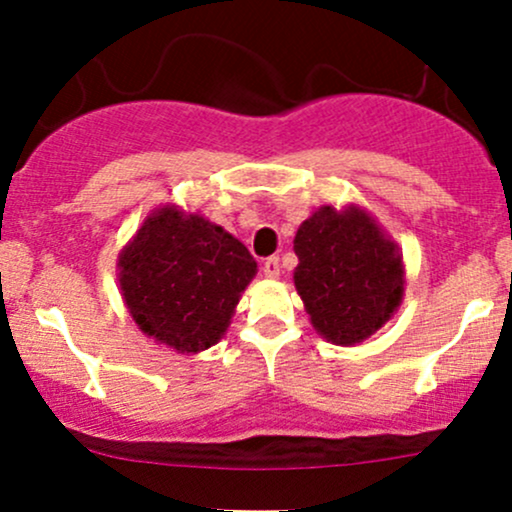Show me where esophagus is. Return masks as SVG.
<instances>
[{
    "mask_svg": "<svg viewBox=\"0 0 512 512\" xmlns=\"http://www.w3.org/2000/svg\"><path fill=\"white\" fill-rule=\"evenodd\" d=\"M262 272H264V276H267V279H276V276H279V257H276V255L267 257V260H264V264H262Z\"/></svg>",
    "mask_w": 512,
    "mask_h": 512,
    "instance_id": "esophagus-1",
    "label": "esophagus"
}]
</instances>
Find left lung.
Wrapping results in <instances>:
<instances>
[{"label": "left lung", "mask_w": 512, "mask_h": 512, "mask_svg": "<svg viewBox=\"0 0 512 512\" xmlns=\"http://www.w3.org/2000/svg\"><path fill=\"white\" fill-rule=\"evenodd\" d=\"M293 274L317 332L356 344L390 320L404 293L402 257L366 211H315L298 228Z\"/></svg>", "instance_id": "left-lung-1"}]
</instances>
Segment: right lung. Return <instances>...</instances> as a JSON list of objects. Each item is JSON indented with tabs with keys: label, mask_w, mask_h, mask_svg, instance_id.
Returning <instances> with one entry per match:
<instances>
[{
	"label": "right lung",
	"mask_w": 512,
	"mask_h": 512,
	"mask_svg": "<svg viewBox=\"0 0 512 512\" xmlns=\"http://www.w3.org/2000/svg\"><path fill=\"white\" fill-rule=\"evenodd\" d=\"M257 272L240 240L202 216L158 209L120 257V286L139 330L197 354L221 339Z\"/></svg>",
	"instance_id": "obj_1"
}]
</instances>
